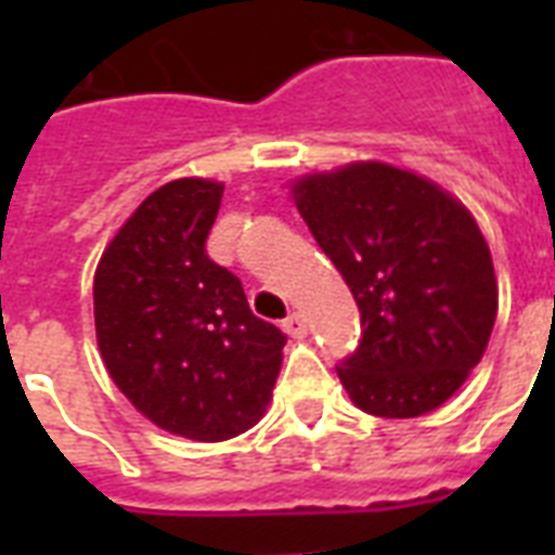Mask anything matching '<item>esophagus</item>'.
<instances>
[{
	"label": "esophagus",
	"instance_id": "obj_1",
	"mask_svg": "<svg viewBox=\"0 0 555 555\" xmlns=\"http://www.w3.org/2000/svg\"><path fill=\"white\" fill-rule=\"evenodd\" d=\"M282 328H285L287 337H305L308 334V320H305L302 313H291V317H285V322H282Z\"/></svg>",
	"mask_w": 555,
	"mask_h": 555
}]
</instances>
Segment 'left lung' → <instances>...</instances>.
Instances as JSON below:
<instances>
[{
    "label": "left lung",
    "mask_w": 555,
    "mask_h": 555,
    "mask_svg": "<svg viewBox=\"0 0 555 555\" xmlns=\"http://www.w3.org/2000/svg\"><path fill=\"white\" fill-rule=\"evenodd\" d=\"M299 216L360 308V346L337 365L377 417L447 403L481 363L499 285L469 209L429 178L360 160L294 184Z\"/></svg>",
    "instance_id": "1"
}]
</instances>
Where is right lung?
Here are the masks:
<instances>
[{"mask_svg":"<svg viewBox=\"0 0 555 555\" xmlns=\"http://www.w3.org/2000/svg\"><path fill=\"white\" fill-rule=\"evenodd\" d=\"M224 186L178 178L134 209L94 273V328L115 386L155 426L216 443L261 421L287 337L253 317L207 256Z\"/></svg>","mask_w":555,"mask_h":555,"instance_id":"1","label":"right lung"}]
</instances>
